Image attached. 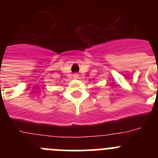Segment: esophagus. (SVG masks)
<instances>
[{"instance_id": "esophagus-1", "label": "esophagus", "mask_w": 158, "mask_h": 158, "mask_svg": "<svg viewBox=\"0 0 158 158\" xmlns=\"http://www.w3.org/2000/svg\"><path fill=\"white\" fill-rule=\"evenodd\" d=\"M78 77H79V74H78V73H74V74H73V77L78 78Z\"/></svg>"}]
</instances>
